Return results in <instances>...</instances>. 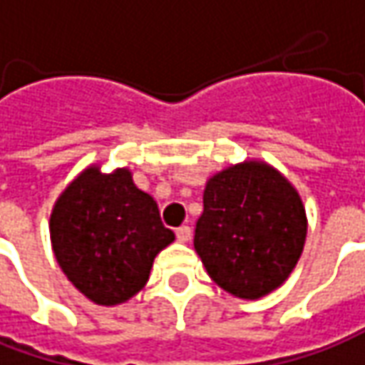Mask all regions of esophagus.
I'll return each instance as SVG.
<instances>
[{
    "mask_svg": "<svg viewBox=\"0 0 365 365\" xmlns=\"http://www.w3.org/2000/svg\"><path fill=\"white\" fill-rule=\"evenodd\" d=\"M175 236H178L180 242H187V240L192 238V228H190V226H180V228L175 230Z\"/></svg>",
    "mask_w": 365,
    "mask_h": 365,
    "instance_id": "1",
    "label": "esophagus"
}]
</instances>
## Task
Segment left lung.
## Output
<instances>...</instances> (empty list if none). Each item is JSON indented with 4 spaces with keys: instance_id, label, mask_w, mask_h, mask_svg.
Returning a JSON list of instances; mask_svg holds the SVG:
<instances>
[{
    "instance_id": "obj_1",
    "label": "left lung",
    "mask_w": 365,
    "mask_h": 365,
    "mask_svg": "<svg viewBox=\"0 0 365 365\" xmlns=\"http://www.w3.org/2000/svg\"><path fill=\"white\" fill-rule=\"evenodd\" d=\"M307 236L305 207L277 170L245 161L210 178L194 246L212 281L240 299L287 281Z\"/></svg>"
}]
</instances>
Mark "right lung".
Listing matches in <instances>:
<instances>
[{
    "mask_svg": "<svg viewBox=\"0 0 365 365\" xmlns=\"http://www.w3.org/2000/svg\"><path fill=\"white\" fill-rule=\"evenodd\" d=\"M50 236L60 269L96 305H119L137 295L159 250L175 238L155 200L125 168L82 171L58 197Z\"/></svg>",
    "mask_w": 365,
    "mask_h": 365,
    "instance_id": "add662e5",
    "label": "right lung"
}]
</instances>
